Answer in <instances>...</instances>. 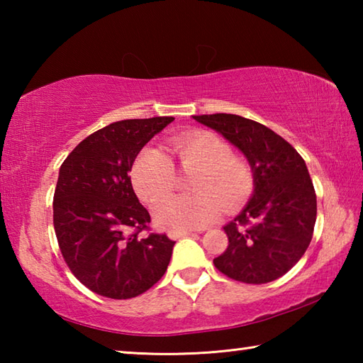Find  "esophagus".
Segmentation results:
<instances>
[{"mask_svg":"<svg viewBox=\"0 0 363 363\" xmlns=\"http://www.w3.org/2000/svg\"><path fill=\"white\" fill-rule=\"evenodd\" d=\"M189 235H195V232H192V230H186V232H171V233H169V238H173V240H177V238L189 237Z\"/></svg>","mask_w":363,"mask_h":363,"instance_id":"1","label":"esophagus"}]
</instances>
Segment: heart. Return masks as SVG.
<instances>
[{"label":"heart","mask_w":363,"mask_h":363,"mask_svg":"<svg viewBox=\"0 0 363 363\" xmlns=\"http://www.w3.org/2000/svg\"><path fill=\"white\" fill-rule=\"evenodd\" d=\"M169 150L184 171H196L190 189L194 195H169L153 206L160 229L186 232L213 224L223 206H242L253 192V171L233 158L232 147L211 133H187L171 140ZM131 181L140 199L153 203L173 190L176 169L167 153L144 149L134 160Z\"/></svg>","instance_id":"1"}]
</instances>
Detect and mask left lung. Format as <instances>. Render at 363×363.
Returning <instances> with one entry per match:
<instances>
[{
  "label": "left lung",
  "mask_w": 363,
  "mask_h": 363,
  "mask_svg": "<svg viewBox=\"0 0 363 363\" xmlns=\"http://www.w3.org/2000/svg\"><path fill=\"white\" fill-rule=\"evenodd\" d=\"M247 157L255 190L224 225L229 247L214 266L243 284H267L285 275L312 240L317 218L314 184L303 157L277 133L232 113L194 115Z\"/></svg>",
  "instance_id": "left-lung-1"
}]
</instances>
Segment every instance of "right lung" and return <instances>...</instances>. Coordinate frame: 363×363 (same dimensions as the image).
I'll list each match as a JSON object with an SVG mask.
<instances>
[{
    "label": "right lung",
    "instance_id": "1",
    "mask_svg": "<svg viewBox=\"0 0 363 363\" xmlns=\"http://www.w3.org/2000/svg\"><path fill=\"white\" fill-rule=\"evenodd\" d=\"M173 116L121 120L83 139L59 169L54 230L72 274L101 296L136 298L167 272L173 240L150 233V214L128 176L138 153Z\"/></svg>",
    "mask_w": 363,
    "mask_h": 363
}]
</instances>
